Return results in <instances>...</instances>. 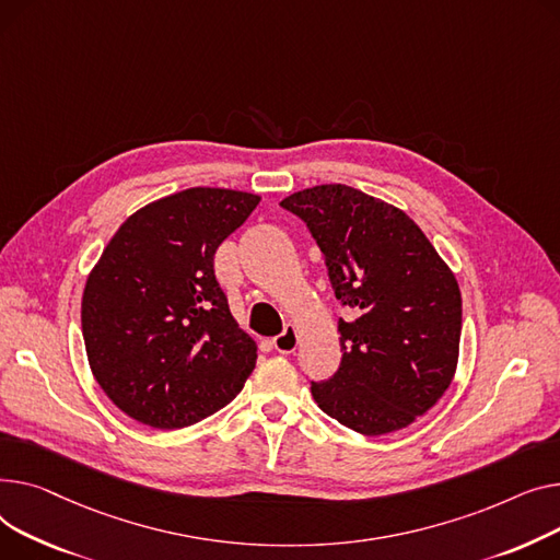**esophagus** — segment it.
Instances as JSON below:
<instances>
[{"label": "esophagus", "mask_w": 560, "mask_h": 560, "mask_svg": "<svg viewBox=\"0 0 560 560\" xmlns=\"http://www.w3.org/2000/svg\"><path fill=\"white\" fill-rule=\"evenodd\" d=\"M273 348L280 354H289V352H293L295 348H299V330H295V325H287L284 327V332L273 339Z\"/></svg>", "instance_id": "1"}]
</instances>
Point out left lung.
<instances>
[{
	"instance_id": "1",
	"label": "left lung",
	"mask_w": 560,
	"mask_h": 560,
	"mask_svg": "<svg viewBox=\"0 0 560 560\" xmlns=\"http://www.w3.org/2000/svg\"><path fill=\"white\" fill-rule=\"evenodd\" d=\"M316 240L337 301L341 364L312 382L316 405L364 436L398 432L447 390L462 341V291L422 230L396 206L348 185L280 203Z\"/></svg>"
}]
</instances>
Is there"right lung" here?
I'll return each mask as SVG.
<instances>
[{"label": "right lung", "instance_id": "obj_1", "mask_svg": "<svg viewBox=\"0 0 560 560\" xmlns=\"http://www.w3.org/2000/svg\"><path fill=\"white\" fill-rule=\"evenodd\" d=\"M259 196L191 187L130 214L88 276L81 327L94 380L133 420L180 430L235 400L257 346L230 314L214 253Z\"/></svg>", "mask_w": 560, "mask_h": 560}]
</instances>
